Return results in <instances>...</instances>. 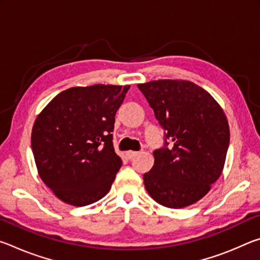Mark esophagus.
I'll return each instance as SVG.
<instances>
[{
  "label": "esophagus",
  "instance_id": "34e87169",
  "mask_svg": "<svg viewBox=\"0 0 260 260\" xmlns=\"http://www.w3.org/2000/svg\"><path fill=\"white\" fill-rule=\"evenodd\" d=\"M136 155H138V151H126V157L128 158V159H132V158H134Z\"/></svg>",
  "mask_w": 260,
  "mask_h": 260
}]
</instances>
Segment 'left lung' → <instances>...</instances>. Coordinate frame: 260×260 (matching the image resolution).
<instances>
[{"label":"left lung","instance_id":"left-lung-1","mask_svg":"<svg viewBox=\"0 0 260 260\" xmlns=\"http://www.w3.org/2000/svg\"><path fill=\"white\" fill-rule=\"evenodd\" d=\"M164 129V144L143 181L157 203L180 209L200 201L221 175L230 126L220 105L203 88L184 80L138 85Z\"/></svg>","mask_w":260,"mask_h":260}]
</instances>
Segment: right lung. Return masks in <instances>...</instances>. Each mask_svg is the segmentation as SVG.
I'll use <instances>...</instances> for the list:
<instances>
[{
    "label": "right lung",
    "mask_w": 260,
    "mask_h": 260,
    "mask_svg": "<svg viewBox=\"0 0 260 260\" xmlns=\"http://www.w3.org/2000/svg\"><path fill=\"white\" fill-rule=\"evenodd\" d=\"M129 86L94 85L61 91L32 129L39 175L65 203L85 206L109 192L121 167L114 152V116Z\"/></svg>",
    "instance_id": "1"
}]
</instances>
